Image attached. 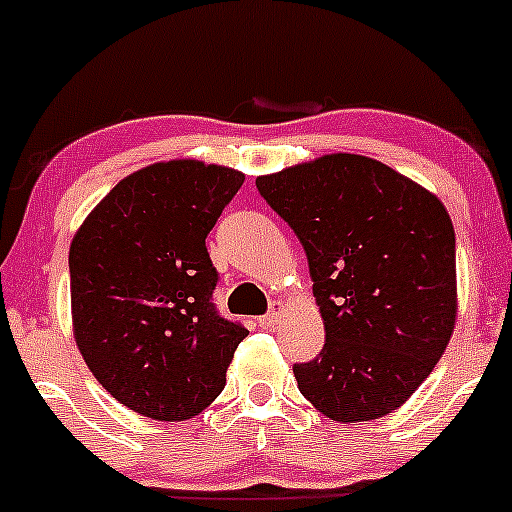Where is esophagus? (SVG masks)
Masks as SVG:
<instances>
[{
  "mask_svg": "<svg viewBox=\"0 0 512 512\" xmlns=\"http://www.w3.org/2000/svg\"><path fill=\"white\" fill-rule=\"evenodd\" d=\"M282 312H285V304L275 302V307H272L270 312L265 314V317H260V324H262V327H265V329L277 327V324L282 322Z\"/></svg>",
  "mask_w": 512,
  "mask_h": 512,
  "instance_id": "esophagus-1",
  "label": "esophagus"
}]
</instances>
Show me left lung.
Listing matches in <instances>:
<instances>
[{
	"instance_id": "obj_1",
	"label": "left lung",
	"mask_w": 512,
	"mask_h": 512,
	"mask_svg": "<svg viewBox=\"0 0 512 512\" xmlns=\"http://www.w3.org/2000/svg\"><path fill=\"white\" fill-rule=\"evenodd\" d=\"M257 190L307 252L324 347L294 364L304 399L332 421L406 404L451 342L456 232L441 200L381 160L332 153Z\"/></svg>"
}]
</instances>
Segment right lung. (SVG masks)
<instances>
[{
    "label": "right lung",
    "mask_w": 512,
    "mask_h": 512,
    "mask_svg": "<svg viewBox=\"0 0 512 512\" xmlns=\"http://www.w3.org/2000/svg\"><path fill=\"white\" fill-rule=\"evenodd\" d=\"M245 175L165 160L123 178L69 250L74 339L98 384L136 414L185 421L208 409L247 329L215 312L205 237Z\"/></svg>",
    "instance_id": "add662e5"
}]
</instances>
